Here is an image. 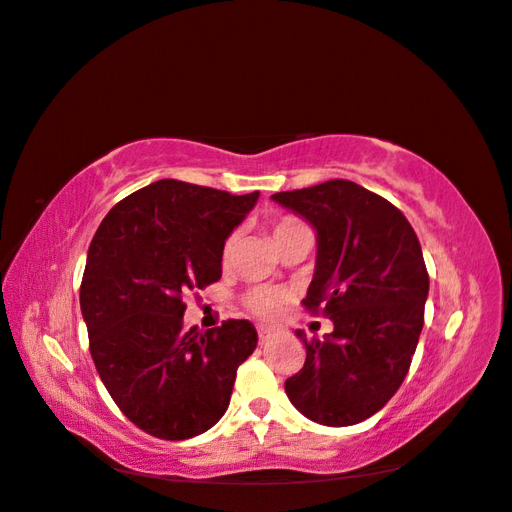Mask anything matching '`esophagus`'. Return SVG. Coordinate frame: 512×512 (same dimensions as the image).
I'll return each instance as SVG.
<instances>
[{
  "label": "esophagus",
  "instance_id": "obj_1",
  "mask_svg": "<svg viewBox=\"0 0 512 512\" xmlns=\"http://www.w3.org/2000/svg\"><path fill=\"white\" fill-rule=\"evenodd\" d=\"M274 336H276L274 329H269V327H260V329H258V340H260V342H269Z\"/></svg>",
  "mask_w": 512,
  "mask_h": 512
}]
</instances>
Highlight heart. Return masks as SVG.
<instances>
[{
    "label": "heart",
    "mask_w": 512,
    "mask_h": 512,
    "mask_svg": "<svg viewBox=\"0 0 512 512\" xmlns=\"http://www.w3.org/2000/svg\"><path fill=\"white\" fill-rule=\"evenodd\" d=\"M302 229L307 227L300 221H296V218H280V221L274 225V241L278 243L280 238H285L294 232H302ZM232 245H234L232 238H229L223 247V260L232 256ZM283 300H285L283 291L260 287V289L249 291L245 298V305L249 311H254V314L260 318H276L280 314V309H283Z\"/></svg>",
    "instance_id": "obj_1"
}]
</instances>
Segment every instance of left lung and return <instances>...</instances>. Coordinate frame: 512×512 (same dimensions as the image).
<instances>
[{"label":"left lung","mask_w":512,"mask_h":512,"mask_svg":"<svg viewBox=\"0 0 512 512\" xmlns=\"http://www.w3.org/2000/svg\"><path fill=\"white\" fill-rule=\"evenodd\" d=\"M271 198L316 229V269L302 305H325L322 314L333 322L320 340L296 331L307 360L287 378V398L318 424H358L409 373L429 296L420 241L398 207L353 181Z\"/></svg>","instance_id":"8db88e82"}]
</instances>
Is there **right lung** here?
<instances>
[{
    "instance_id": "1",
    "label": "right lung",
    "mask_w": 512,
    "mask_h": 512,
    "mask_svg": "<svg viewBox=\"0 0 512 512\" xmlns=\"http://www.w3.org/2000/svg\"><path fill=\"white\" fill-rule=\"evenodd\" d=\"M258 196L161 179L114 205L88 247L79 302L92 360L123 415L161 440L212 429L256 349L249 320L185 329L183 298L221 278L225 241Z\"/></svg>"
}]
</instances>
